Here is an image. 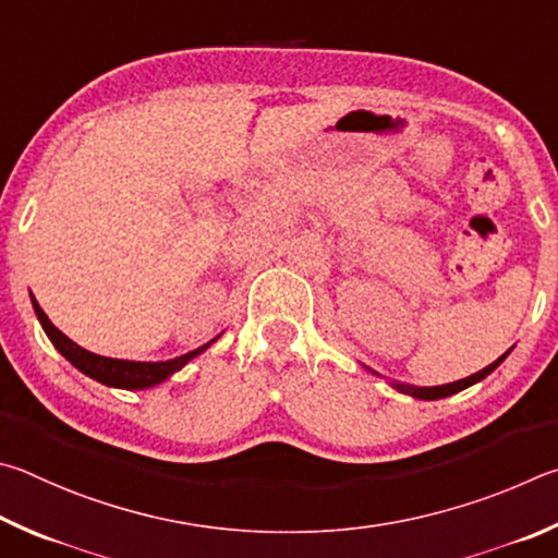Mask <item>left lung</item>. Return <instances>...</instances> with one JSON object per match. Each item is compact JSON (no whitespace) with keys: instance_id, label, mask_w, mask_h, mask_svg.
Returning a JSON list of instances; mask_svg holds the SVG:
<instances>
[{"instance_id":"obj_1","label":"left lung","mask_w":558,"mask_h":558,"mask_svg":"<svg viewBox=\"0 0 558 558\" xmlns=\"http://www.w3.org/2000/svg\"><path fill=\"white\" fill-rule=\"evenodd\" d=\"M512 350V348H510ZM510 350H507V353L502 355V357H497L493 365H487L485 369H481V373H475V375H471V377H465V379H458V383H448V385H441V387H414V385H395L399 392H404V395H412V397H416V399H444V397H451V395H456V392H461V389H465V387H471V385H475V383H481V379H485L487 375L493 373V369L502 363V360L510 355Z\"/></svg>"}]
</instances>
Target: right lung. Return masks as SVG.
<instances>
[{
  "mask_svg": "<svg viewBox=\"0 0 558 558\" xmlns=\"http://www.w3.org/2000/svg\"><path fill=\"white\" fill-rule=\"evenodd\" d=\"M32 304L38 320H41V326L46 330V336L51 338V343L56 345L58 353H61L68 363L75 365L81 369L83 375L97 379V383H102L107 387H120V389H146V387H154L163 383L166 377H171L173 373H179V369L193 360L195 355H201L205 348L210 343H205L201 348L191 350V353H185L181 357H173V360H166V363H134V360H117V357H102V355H95L90 350H85L81 345H75L71 338L63 336L61 330H58L48 316L44 314V308L38 306V301L32 296Z\"/></svg>",
  "mask_w": 558,
  "mask_h": 558,
  "instance_id": "add662e5",
  "label": "right lung"
}]
</instances>
